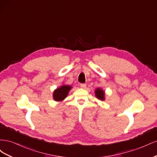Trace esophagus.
<instances>
[{
	"instance_id": "esophagus-1",
	"label": "esophagus",
	"mask_w": 157,
	"mask_h": 157,
	"mask_svg": "<svg viewBox=\"0 0 157 157\" xmlns=\"http://www.w3.org/2000/svg\"><path fill=\"white\" fill-rule=\"evenodd\" d=\"M80 87H81V88H84L86 86V84H85V83H82V84H80Z\"/></svg>"
}]
</instances>
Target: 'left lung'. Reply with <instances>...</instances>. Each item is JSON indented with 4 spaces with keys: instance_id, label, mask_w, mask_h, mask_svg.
Masks as SVG:
<instances>
[{
    "instance_id": "left-lung-1",
    "label": "left lung",
    "mask_w": 157,
    "mask_h": 157,
    "mask_svg": "<svg viewBox=\"0 0 157 157\" xmlns=\"http://www.w3.org/2000/svg\"><path fill=\"white\" fill-rule=\"evenodd\" d=\"M95 94H96V96L98 98V99H100V100H104V91L102 90L100 88H97L96 92H95Z\"/></svg>"
}]
</instances>
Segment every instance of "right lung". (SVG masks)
I'll list each match as a JSON object with an SVG mask.
<instances>
[{
  "label": "right lung",
  "instance_id": "1",
  "mask_svg": "<svg viewBox=\"0 0 157 157\" xmlns=\"http://www.w3.org/2000/svg\"><path fill=\"white\" fill-rule=\"evenodd\" d=\"M71 86H62L60 88L56 89L53 94V98L55 101H62L67 97V94L71 90Z\"/></svg>",
  "mask_w": 157,
  "mask_h": 157
}]
</instances>
